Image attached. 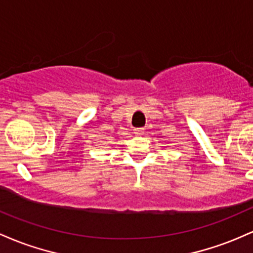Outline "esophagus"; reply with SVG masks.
Listing matches in <instances>:
<instances>
[{
    "label": "esophagus",
    "mask_w": 253,
    "mask_h": 253,
    "mask_svg": "<svg viewBox=\"0 0 253 253\" xmlns=\"http://www.w3.org/2000/svg\"><path fill=\"white\" fill-rule=\"evenodd\" d=\"M134 134L137 136H141L144 134V127H135L134 129Z\"/></svg>",
    "instance_id": "esophagus-1"
}]
</instances>
